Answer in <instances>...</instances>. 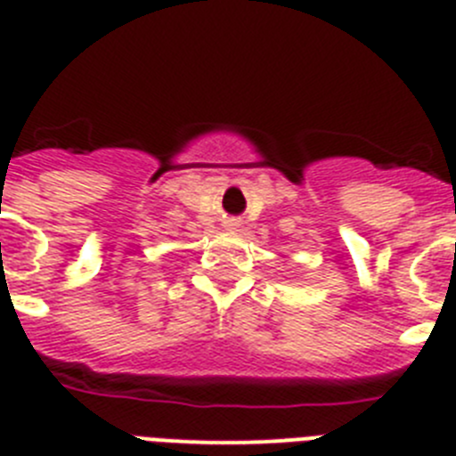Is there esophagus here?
Masks as SVG:
<instances>
[{"mask_svg":"<svg viewBox=\"0 0 456 456\" xmlns=\"http://www.w3.org/2000/svg\"><path fill=\"white\" fill-rule=\"evenodd\" d=\"M225 225H228V228H237V225H240V221H237V219H228V221H225Z\"/></svg>","mask_w":456,"mask_h":456,"instance_id":"34e87169","label":"esophagus"}]
</instances>
